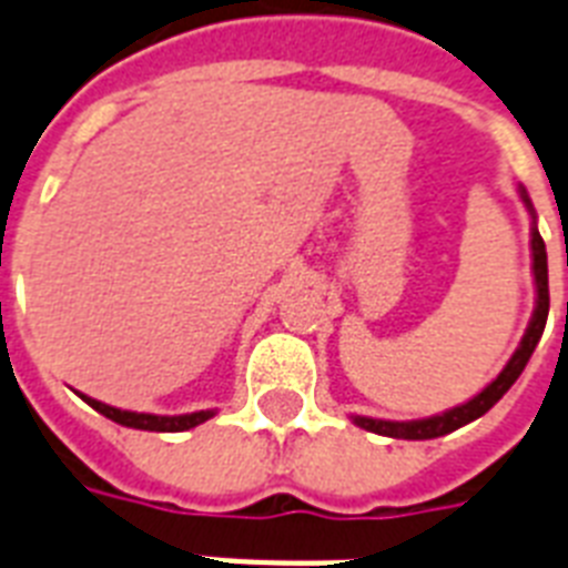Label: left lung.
I'll return each mask as SVG.
<instances>
[{
	"label": "left lung",
	"mask_w": 568,
	"mask_h": 568,
	"mask_svg": "<svg viewBox=\"0 0 568 568\" xmlns=\"http://www.w3.org/2000/svg\"><path fill=\"white\" fill-rule=\"evenodd\" d=\"M521 203L528 205V212L534 214V203H530L528 191L519 189ZM530 250H534V283H537V310H534V318H530L528 329H525V338L521 345L516 347V354L510 356V363L504 365V372L489 383V386L475 395L466 404L454 406L448 413L430 415V418H418V422H383V418H368V415H354L356 427L363 430L379 433V436H392V439H436V436H445V433H454L463 424L475 422L484 413H489L504 395L507 388L519 379V374L525 372L530 354L537 351L539 338H542V329H546L548 321V256H546V241L537 230V214H534V230H530Z\"/></svg>",
	"instance_id": "1"
}]
</instances>
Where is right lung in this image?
<instances>
[{
	"label": "right lung",
	"mask_w": 568,
	"mask_h": 568,
	"mask_svg": "<svg viewBox=\"0 0 568 568\" xmlns=\"http://www.w3.org/2000/svg\"><path fill=\"white\" fill-rule=\"evenodd\" d=\"M84 404H91L97 413H102L111 422L123 424V427H135V430H155V433H182L191 430L196 424L209 422L214 415V409H200V413L189 415H153V413H129V409H118V406L102 404V400H93V397L82 395Z\"/></svg>",
	"instance_id": "add662e5"
}]
</instances>
